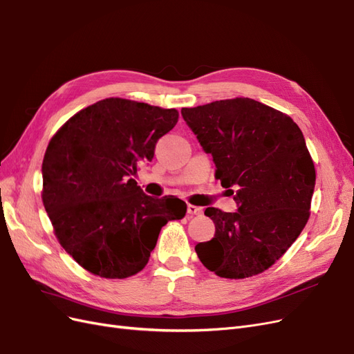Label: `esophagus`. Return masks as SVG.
I'll return each instance as SVG.
<instances>
[{
  "instance_id": "34e87169",
  "label": "esophagus",
  "mask_w": 354,
  "mask_h": 354,
  "mask_svg": "<svg viewBox=\"0 0 354 354\" xmlns=\"http://www.w3.org/2000/svg\"><path fill=\"white\" fill-rule=\"evenodd\" d=\"M187 212H188V214H191V216H200V214H203V209H201V207H197V206H192V204H188Z\"/></svg>"
}]
</instances>
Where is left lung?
Here are the masks:
<instances>
[{"mask_svg":"<svg viewBox=\"0 0 354 354\" xmlns=\"http://www.w3.org/2000/svg\"><path fill=\"white\" fill-rule=\"evenodd\" d=\"M180 115L212 154L216 179L236 191V212H204L216 232L196 245L197 256L222 278L257 275L287 252L309 219L316 174L304 136L290 116L252 98L214 101Z\"/></svg>","mask_w":354,"mask_h":354,"instance_id":"1","label":"left lung"}]
</instances>
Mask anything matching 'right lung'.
Masks as SVG:
<instances>
[{
    "instance_id": "add662e5",
    "label": "right lung",
    "mask_w": 354,
    "mask_h": 354,
    "mask_svg": "<svg viewBox=\"0 0 354 354\" xmlns=\"http://www.w3.org/2000/svg\"><path fill=\"white\" fill-rule=\"evenodd\" d=\"M178 116L175 109L106 98L51 138L42 162L44 207L62 247L94 275L138 273L162 226L185 216L184 201L147 196L133 179Z\"/></svg>"
}]
</instances>
